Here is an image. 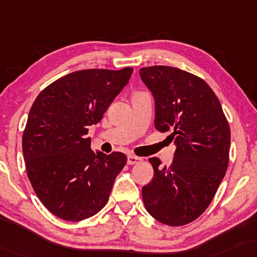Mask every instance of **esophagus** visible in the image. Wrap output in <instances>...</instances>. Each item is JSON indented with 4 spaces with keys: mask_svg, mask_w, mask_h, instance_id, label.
Here are the masks:
<instances>
[{
    "mask_svg": "<svg viewBox=\"0 0 257 257\" xmlns=\"http://www.w3.org/2000/svg\"><path fill=\"white\" fill-rule=\"evenodd\" d=\"M141 162H142V158H141V157H137V156H133V155H130V156H128L127 163H128L129 165H134V164L141 163Z\"/></svg>",
    "mask_w": 257,
    "mask_h": 257,
    "instance_id": "obj_1",
    "label": "esophagus"
}]
</instances>
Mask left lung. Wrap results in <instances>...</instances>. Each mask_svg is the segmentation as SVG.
Wrapping results in <instances>:
<instances>
[{"instance_id": "8db88e82", "label": "left lung", "mask_w": 257, "mask_h": 257, "mask_svg": "<svg viewBox=\"0 0 257 257\" xmlns=\"http://www.w3.org/2000/svg\"><path fill=\"white\" fill-rule=\"evenodd\" d=\"M155 99V128L171 132L176 144L169 168L149 158L154 178L143 186L149 214L164 225L192 222L211 204L229 161L230 129L212 88L189 72L171 66L140 70Z\"/></svg>"}]
</instances>
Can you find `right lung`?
<instances>
[{"mask_svg":"<svg viewBox=\"0 0 257 257\" xmlns=\"http://www.w3.org/2000/svg\"><path fill=\"white\" fill-rule=\"evenodd\" d=\"M132 67L81 70L58 79L36 97L22 149L32 187L52 214L66 221L91 218L107 204L116 176L127 163L122 153L91 149L88 127L128 84Z\"/></svg>","mask_w":257,"mask_h":257,"instance_id":"obj_1","label":"right lung"}]
</instances>
